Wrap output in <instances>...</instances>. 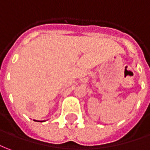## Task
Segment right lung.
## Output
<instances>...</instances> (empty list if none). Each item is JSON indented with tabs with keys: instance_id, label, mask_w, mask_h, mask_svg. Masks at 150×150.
Instances as JSON below:
<instances>
[{
	"instance_id": "right-lung-1",
	"label": "right lung",
	"mask_w": 150,
	"mask_h": 150,
	"mask_svg": "<svg viewBox=\"0 0 150 150\" xmlns=\"http://www.w3.org/2000/svg\"><path fill=\"white\" fill-rule=\"evenodd\" d=\"M34 121H35V120H34Z\"/></svg>"
}]
</instances>
